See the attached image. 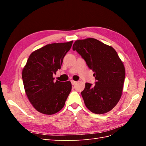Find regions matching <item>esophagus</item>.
Masks as SVG:
<instances>
[{
	"label": "esophagus",
	"instance_id": "obj_1",
	"mask_svg": "<svg viewBox=\"0 0 146 146\" xmlns=\"http://www.w3.org/2000/svg\"><path fill=\"white\" fill-rule=\"evenodd\" d=\"M76 83H77V82H76V81H74V80H71V83H72V85H75V84H76Z\"/></svg>",
	"mask_w": 146,
	"mask_h": 146
}]
</instances>
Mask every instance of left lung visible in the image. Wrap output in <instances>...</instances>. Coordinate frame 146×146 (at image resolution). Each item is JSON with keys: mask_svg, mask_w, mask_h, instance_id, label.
I'll return each instance as SVG.
<instances>
[{"mask_svg": "<svg viewBox=\"0 0 146 146\" xmlns=\"http://www.w3.org/2000/svg\"><path fill=\"white\" fill-rule=\"evenodd\" d=\"M72 48L85 60L97 80L94 86L86 83L81 92L86 108L99 114L111 111L121 98L125 76L116 51L92 38L76 41Z\"/></svg>", "mask_w": 146, "mask_h": 146, "instance_id": "obj_1", "label": "left lung"}]
</instances>
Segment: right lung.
Instances as JSON below:
<instances>
[{
    "instance_id": "1",
    "label": "right lung",
    "mask_w": 146,
    "mask_h": 146,
    "mask_svg": "<svg viewBox=\"0 0 146 146\" xmlns=\"http://www.w3.org/2000/svg\"><path fill=\"white\" fill-rule=\"evenodd\" d=\"M73 41L52 43L33 51L22 72L25 94L33 107L44 114L63 108L72 89L69 81L54 82L53 75L61 68Z\"/></svg>"
}]
</instances>
